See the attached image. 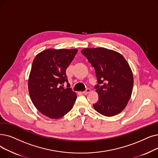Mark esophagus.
Returning a JSON list of instances; mask_svg holds the SVG:
<instances>
[{"label":"esophagus","mask_w":158,"mask_h":158,"mask_svg":"<svg viewBox=\"0 0 158 158\" xmlns=\"http://www.w3.org/2000/svg\"><path fill=\"white\" fill-rule=\"evenodd\" d=\"M91 92V90L90 88H86V90H85V91H84V92H83V93L84 94H89Z\"/></svg>","instance_id":"obj_1"}]
</instances>
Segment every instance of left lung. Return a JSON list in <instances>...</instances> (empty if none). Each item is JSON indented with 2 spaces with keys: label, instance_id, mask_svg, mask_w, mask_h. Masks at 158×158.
<instances>
[{
  "label": "left lung",
  "instance_id": "1",
  "mask_svg": "<svg viewBox=\"0 0 158 158\" xmlns=\"http://www.w3.org/2000/svg\"><path fill=\"white\" fill-rule=\"evenodd\" d=\"M81 53L94 67L99 95L94 108L99 114L111 117L119 114L131 97L134 77L126 59L119 53L104 48H85Z\"/></svg>",
  "mask_w": 158,
  "mask_h": 158
}]
</instances>
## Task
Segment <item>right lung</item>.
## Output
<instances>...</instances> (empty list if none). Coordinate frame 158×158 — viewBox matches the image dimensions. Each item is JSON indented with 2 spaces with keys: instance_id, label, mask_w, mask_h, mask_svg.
I'll list each match as a JSON object with an SVG mask.
<instances>
[{
  "instance_id": "1",
  "label": "right lung",
  "mask_w": 158,
  "mask_h": 158,
  "mask_svg": "<svg viewBox=\"0 0 158 158\" xmlns=\"http://www.w3.org/2000/svg\"><path fill=\"white\" fill-rule=\"evenodd\" d=\"M77 49H48L34 59L28 79V90L33 104L43 115L59 119L72 108L77 95L70 88L66 70Z\"/></svg>"
}]
</instances>
